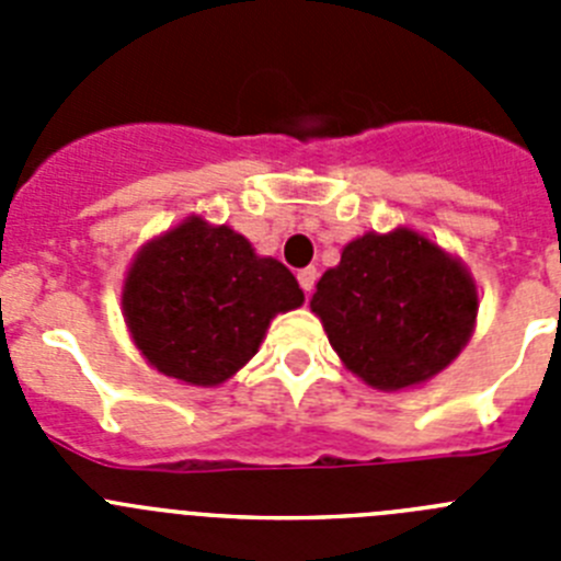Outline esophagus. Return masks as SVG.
I'll use <instances>...</instances> for the list:
<instances>
[{
  "instance_id": "obj_1",
  "label": "esophagus",
  "mask_w": 561,
  "mask_h": 561,
  "mask_svg": "<svg viewBox=\"0 0 561 561\" xmlns=\"http://www.w3.org/2000/svg\"><path fill=\"white\" fill-rule=\"evenodd\" d=\"M297 280H300V289H304L306 295H309V291L314 289V280H317V270H314V266H306V270L297 272Z\"/></svg>"
}]
</instances>
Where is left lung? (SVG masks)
Masks as SVG:
<instances>
[{"instance_id": "obj_1", "label": "left lung", "mask_w": 561, "mask_h": 561, "mask_svg": "<svg viewBox=\"0 0 561 561\" xmlns=\"http://www.w3.org/2000/svg\"><path fill=\"white\" fill-rule=\"evenodd\" d=\"M331 348L365 385L419 388L447 370L478 323V284L458 255L396 227L345 244L309 300Z\"/></svg>"}]
</instances>
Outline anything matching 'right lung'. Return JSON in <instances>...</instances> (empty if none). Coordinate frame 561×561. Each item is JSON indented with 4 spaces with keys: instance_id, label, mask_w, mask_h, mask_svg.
<instances>
[{
    "instance_id": "add662e5",
    "label": "right lung",
    "mask_w": 561,
    "mask_h": 561,
    "mask_svg": "<svg viewBox=\"0 0 561 561\" xmlns=\"http://www.w3.org/2000/svg\"><path fill=\"white\" fill-rule=\"evenodd\" d=\"M121 304L151 368L193 388H219L257 354L277 314L304 306V289L241 232L187 216L140 247Z\"/></svg>"
}]
</instances>
